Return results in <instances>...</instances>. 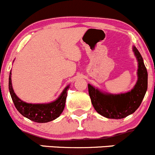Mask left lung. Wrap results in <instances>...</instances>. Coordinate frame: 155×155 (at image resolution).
<instances>
[{"mask_svg": "<svg viewBox=\"0 0 155 155\" xmlns=\"http://www.w3.org/2000/svg\"><path fill=\"white\" fill-rule=\"evenodd\" d=\"M133 51L138 62L137 81L130 91L120 94L105 93L88 84L89 95L95 110L103 117L121 119L133 114L142 103L148 88V72L143 59L135 46Z\"/></svg>", "mask_w": 155, "mask_h": 155, "instance_id": "8db88e82", "label": "left lung"}]
</instances>
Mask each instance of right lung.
Masks as SVG:
<instances>
[{"instance_id":"1","label":"right lung","mask_w":155,"mask_h":155,"mask_svg":"<svg viewBox=\"0 0 155 155\" xmlns=\"http://www.w3.org/2000/svg\"><path fill=\"white\" fill-rule=\"evenodd\" d=\"M11 74L10 71L9 76V90L15 107L22 116L37 123H47L59 117L65 108L67 91L70 85L66 86L59 97L53 102L49 103H27L21 100L15 93L12 86Z\"/></svg>"}]
</instances>
